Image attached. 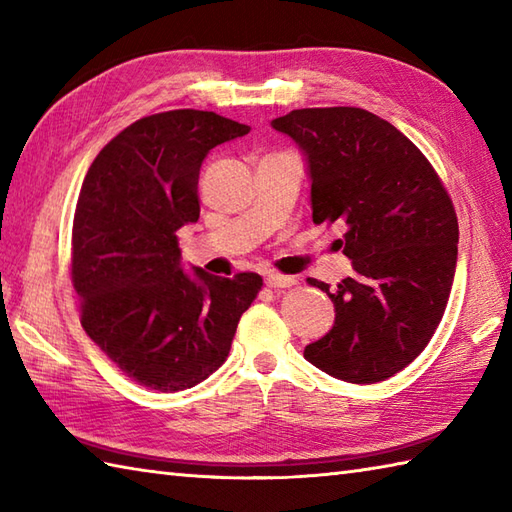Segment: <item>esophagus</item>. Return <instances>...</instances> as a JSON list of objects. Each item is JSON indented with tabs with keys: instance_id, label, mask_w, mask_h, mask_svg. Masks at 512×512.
I'll return each instance as SVG.
<instances>
[{
	"instance_id": "obj_1",
	"label": "esophagus",
	"mask_w": 512,
	"mask_h": 512,
	"mask_svg": "<svg viewBox=\"0 0 512 512\" xmlns=\"http://www.w3.org/2000/svg\"><path fill=\"white\" fill-rule=\"evenodd\" d=\"M264 281H266V286H268V288H290V286H295V284H297V279H295V277H288V275H275V273H268V275L264 277Z\"/></svg>"
}]
</instances>
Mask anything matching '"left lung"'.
Listing matches in <instances>:
<instances>
[{
	"label": "left lung",
	"mask_w": 512,
	"mask_h": 512,
	"mask_svg": "<svg viewBox=\"0 0 512 512\" xmlns=\"http://www.w3.org/2000/svg\"><path fill=\"white\" fill-rule=\"evenodd\" d=\"M303 151L312 222H343L354 275L330 290L336 319L303 356L369 385L416 358L442 321L458 262V217L422 151L361 107H306L273 121Z\"/></svg>",
	"instance_id": "obj_1"
}]
</instances>
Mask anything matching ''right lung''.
I'll list each match as a JSON object with an SVG mask.
<instances>
[{"label":"right lung","instance_id":"add662e5","mask_svg":"<svg viewBox=\"0 0 512 512\" xmlns=\"http://www.w3.org/2000/svg\"><path fill=\"white\" fill-rule=\"evenodd\" d=\"M248 132L215 112L145 116L101 149L83 180L70 257L81 325L138 385L182 391L209 378L264 286L257 273L187 275L176 235L200 217L206 154Z\"/></svg>","mask_w":512,"mask_h":512}]
</instances>
